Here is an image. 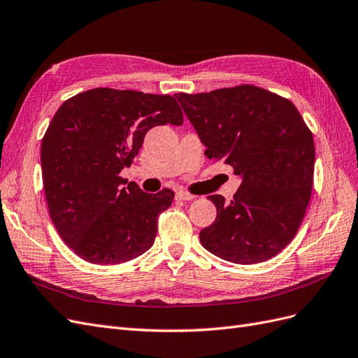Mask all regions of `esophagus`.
<instances>
[{
  "instance_id": "34e87169",
  "label": "esophagus",
  "mask_w": 358,
  "mask_h": 358,
  "mask_svg": "<svg viewBox=\"0 0 358 358\" xmlns=\"http://www.w3.org/2000/svg\"><path fill=\"white\" fill-rule=\"evenodd\" d=\"M194 196L191 192L185 191V189H178L176 191V200H192Z\"/></svg>"
}]
</instances>
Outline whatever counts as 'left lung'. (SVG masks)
<instances>
[{
  "mask_svg": "<svg viewBox=\"0 0 358 358\" xmlns=\"http://www.w3.org/2000/svg\"><path fill=\"white\" fill-rule=\"evenodd\" d=\"M176 96L208 158L242 178L230 201L208 197L216 220L200 231L201 245L236 264L275 257L294 239L310 200L312 131L288 99L255 85Z\"/></svg>",
  "mask_w": 358,
  "mask_h": 358,
  "instance_id": "obj_1",
  "label": "left lung"
}]
</instances>
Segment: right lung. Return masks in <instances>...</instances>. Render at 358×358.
Instances as JSON below:
<instances>
[{"label":"right lung","instance_id":"obj_1","mask_svg":"<svg viewBox=\"0 0 358 358\" xmlns=\"http://www.w3.org/2000/svg\"><path fill=\"white\" fill-rule=\"evenodd\" d=\"M166 124H183L175 96L113 88L80 92L53 115L41 142L43 188L58 234L85 262L121 264L154 245L175 192L146 194L119 173L149 129Z\"/></svg>","mask_w":358,"mask_h":358}]
</instances>
